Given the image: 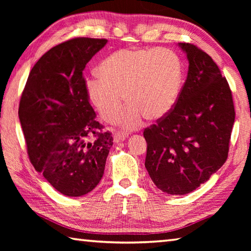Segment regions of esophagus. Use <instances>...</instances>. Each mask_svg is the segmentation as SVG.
Segmentation results:
<instances>
[{"label":"esophagus","mask_w":251,"mask_h":251,"mask_svg":"<svg viewBox=\"0 0 251 251\" xmlns=\"http://www.w3.org/2000/svg\"><path fill=\"white\" fill-rule=\"evenodd\" d=\"M113 138H114V142L117 143L120 141H124L127 138V134H125V132L123 131H117L113 135Z\"/></svg>","instance_id":"obj_1"}]
</instances>
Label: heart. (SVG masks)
Wrapping results in <instances>:
<instances>
[{
  "label": "heart",
  "mask_w": 251,
  "mask_h": 251,
  "mask_svg": "<svg viewBox=\"0 0 251 251\" xmlns=\"http://www.w3.org/2000/svg\"><path fill=\"white\" fill-rule=\"evenodd\" d=\"M99 77L87 79L85 90L101 117L117 119L126 129H137L143 117L157 120L173 109L182 83V63L168 49L121 50L106 57L97 69Z\"/></svg>",
  "instance_id": "heart-1"
}]
</instances>
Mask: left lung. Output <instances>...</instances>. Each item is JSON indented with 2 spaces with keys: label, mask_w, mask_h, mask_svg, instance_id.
<instances>
[{
  "label": "left lung",
  "mask_w": 251,
  "mask_h": 251,
  "mask_svg": "<svg viewBox=\"0 0 251 251\" xmlns=\"http://www.w3.org/2000/svg\"><path fill=\"white\" fill-rule=\"evenodd\" d=\"M178 45L189 61L185 83L174 108L143 131L146 168L170 195L191 193L221 168L235 120L230 86L216 62L193 44Z\"/></svg>",
  "instance_id": "1"
}]
</instances>
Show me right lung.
I'll return each mask as SVG.
<instances>
[{
  "instance_id": "1",
  "label": "right lung",
  "mask_w": 251,
  "mask_h": 251,
  "mask_svg": "<svg viewBox=\"0 0 251 251\" xmlns=\"http://www.w3.org/2000/svg\"><path fill=\"white\" fill-rule=\"evenodd\" d=\"M108 40L76 37L52 47L29 74L18 115L30 162L66 196L93 191L113 138L96 121L83 71Z\"/></svg>"
}]
</instances>
